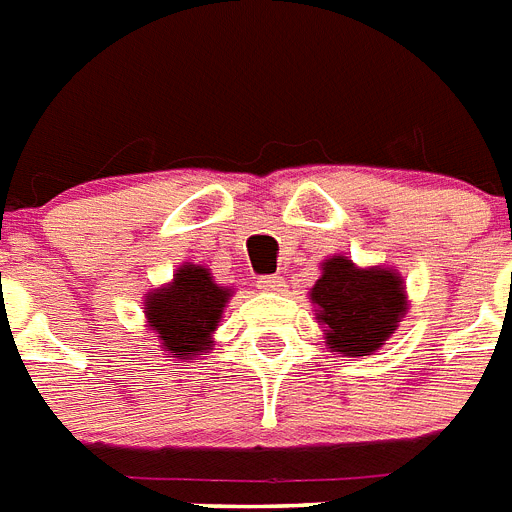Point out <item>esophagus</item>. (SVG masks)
Instances as JSON below:
<instances>
[{
	"instance_id": "1",
	"label": "esophagus",
	"mask_w": 512,
	"mask_h": 512,
	"mask_svg": "<svg viewBox=\"0 0 512 512\" xmlns=\"http://www.w3.org/2000/svg\"><path fill=\"white\" fill-rule=\"evenodd\" d=\"M257 289H260V292H284V289H287V281L281 279V276H260V279H257Z\"/></svg>"
}]
</instances>
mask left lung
<instances>
[{
    "instance_id": "left-lung-1",
    "label": "left lung",
    "mask_w": 512,
    "mask_h": 512,
    "mask_svg": "<svg viewBox=\"0 0 512 512\" xmlns=\"http://www.w3.org/2000/svg\"><path fill=\"white\" fill-rule=\"evenodd\" d=\"M311 300L327 345L345 356H369L388 340L404 316V287L393 271L356 268L345 257H329Z\"/></svg>"
}]
</instances>
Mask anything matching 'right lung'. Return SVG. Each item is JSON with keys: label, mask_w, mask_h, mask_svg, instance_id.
<instances>
[{"label": "right lung", "mask_w": 512, "mask_h": 512, "mask_svg": "<svg viewBox=\"0 0 512 512\" xmlns=\"http://www.w3.org/2000/svg\"><path fill=\"white\" fill-rule=\"evenodd\" d=\"M231 292L217 287L207 268L183 265L170 287L148 295V324L175 358L201 356Z\"/></svg>", "instance_id": "obj_1"}]
</instances>
